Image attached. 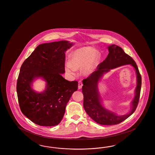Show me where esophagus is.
I'll list each match as a JSON object with an SVG mask.
<instances>
[{"mask_svg": "<svg viewBox=\"0 0 155 155\" xmlns=\"http://www.w3.org/2000/svg\"><path fill=\"white\" fill-rule=\"evenodd\" d=\"M83 84H82V82H81V81H78V89H80L82 88Z\"/></svg>", "mask_w": 155, "mask_h": 155, "instance_id": "obj_1", "label": "esophagus"}]
</instances>
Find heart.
<instances>
[{
    "instance_id": "heart-1",
    "label": "heart",
    "mask_w": 155,
    "mask_h": 155,
    "mask_svg": "<svg viewBox=\"0 0 155 155\" xmlns=\"http://www.w3.org/2000/svg\"><path fill=\"white\" fill-rule=\"evenodd\" d=\"M97 62V52L91 47H84L73 53L70 64H67L66 71L74 75L75 70L83 69V73L89 75L93 72Z\"/></svg>"
}]
</instances>
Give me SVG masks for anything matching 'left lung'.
Segmentation results:
<instances>
[{
    "instance_id": "1",
    "label": "left lung",
    "mask_w": 155,
    "mask_h": 155,
    "mask_svg": "<svg viewBox=\"0 0 155 155\" xmlns=\"http://www.w3.org/2000/svg\"><path fill=\"white\" fill-rule=\"evenodd\" d=\"M108 50L109 53L106 59L98 65L95 71L82 81V91L84 95V109L91 118L101 125L117 124L133 114L138 104L142 83L141 75L138 68L131 56L126 54L121 48L116 45L109 46ZM126 64H130L135 68L137 84L135 90L136 95L132 103V109L130 113L125 115L118 116L115 113L106 110L102 105L97 85L104 73L108 72L111 69Z\"/></svg>"
}]
</instances>
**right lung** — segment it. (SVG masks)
<instances>
[{
  "mask_svg": "<svg viewBox=\"0 0 155 155\" xmlns=\"http://www.w3.org/2000/svg\"><path fill=\"white\" fill-rule=\"evenodd\" d=\"M73 43L61 41L39 45L23 62L17 82L20 109L31 121L41 126L58 125L64 116L72 94L78 89V82L65 80V52ZM47 82L42 93L31 88L36 78Z\"/></svg>",
  "mask_w": 155,
  "mask_h": 155,
  "instance_id": "obj_1",
  "label": "right lung"
}]
</instances>
